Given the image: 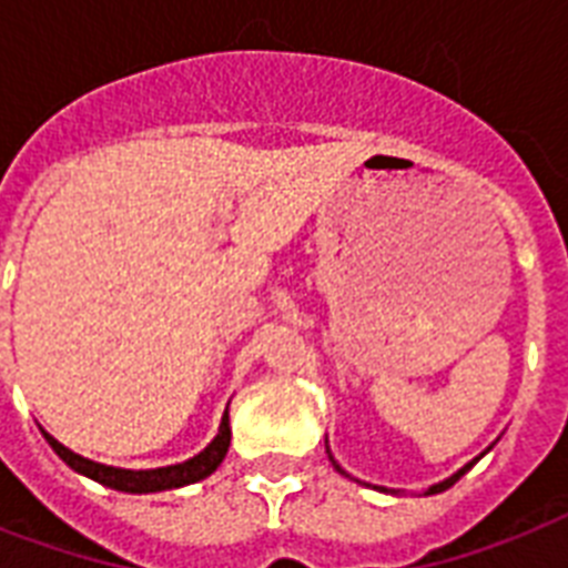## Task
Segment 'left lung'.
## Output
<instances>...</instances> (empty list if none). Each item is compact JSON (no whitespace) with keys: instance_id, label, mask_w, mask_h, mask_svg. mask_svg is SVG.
I'll use <instances>...</instances> for the list:
<instances>
[{"instance_id":"left-lung-1","label":"left lung","mask_w":568,"mask_h":568,"mask_svg":"<svg viewBox=\"0 0 568 568\" xmlns=\"http://www.w3.org/2000/svg\"><path fill=\"white\" fill-rule=\"evenodd\" d=\"M336 468H338V466H336ZM468 468H471V466H466V468H463V471H457V475H454V477H448V480H442V484H436V486H433V489H430V495H436V493H445V489H450V486L457 484L459 477L466 475ZM338 471H342V468H338Z\"/></svg>"}]
</instances>
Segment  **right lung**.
Returning <instances> with one entry per match:
<instances>
[{
	"instance_id": "add662e5",
	"label": "right lung",
	"mask_w": 568,
	"mask_h": 568,
	"mask_svg": "<svg viewBox=\"0 0 568 568\" xmlns=\"http://www.w3.org/2000/svg\"><path fill=\"white\" fill-rule=\"evenodd\" d=\"M47 442L52 445L58 457L64 459L67 466L79 471V475L91 477L97 484L109 486V489H118V493H162V489H180V486L196 484L221 466L226 450H230V415H223L221 430L214 436V442L203 454H196L189 463H180V466L168 468H150V471H129V468H114L102 466V463H93V459H84L79 454H73L70 448H64L61 442L52 439L49 433H43Z\"/></svg>"
}]
</instances>
